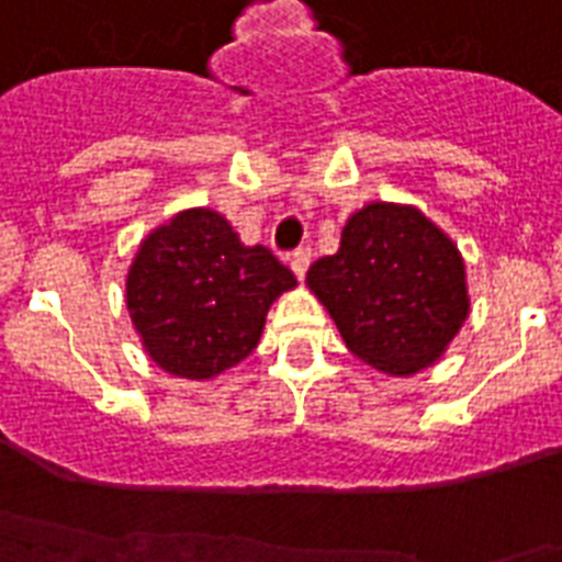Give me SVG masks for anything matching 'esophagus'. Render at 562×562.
Wrapping results in <instances>:
<instances>
[{
    "instance_id": "esophagus-1",
    "label": "esophagus",
    "mask_w": 562,
    "mask_h": 562,
    "mask_svg": "<svg viewBox=\"0 0 562 562\" xmlns=\"http://www.w3.org/2000/svg\"><path fill=\"white\" fill-rule=\"evenodd\" d=\"M308 266H312V248H296L291 254V271L296 273V280H303Z\"/></svg>"
}]
</instances>
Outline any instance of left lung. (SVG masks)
Returning <instances> with one entry per match:
<instances>
[{"mask_svg":"<svg viewBox=\"0 0 562 562\" xmlns=\"http://www.w3.org/2000/svg\"><path fill=\"white\" fill-rule=\"evenodd\" d=\"M349 352L390 375L439 360L471 300L459 250L415 207L369 204L344 227L340 250L305 273Z\"/></svg>","mask_w":562,"mask_h":562,"instance_id":"left-lung-1","label":"left lung"}]
</instances>
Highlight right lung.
<instances>
[{
    "label": "right lung",
    "mask_w": 562,
    "mask_h": 562,
    "mask_svg": "<svg viewBox=\"0 0 562 562\" xmlns=\"http://www.w3.org/2000/svg\"><path fill=\"white\" fill-rule=\"evenodd\" d=\"M294 285L271 250L245 248L225 216L195 207L144 239L126 305L149 358L170 375L202 381L257 349L268 308Z\"/></svg>",
    "instance_id": "right-lung-1"
}]
</instances>
